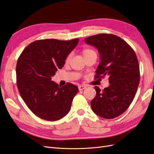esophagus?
I'll return each mask as SVG.
<instances>
[{
	"mask_svg": "<svg viewBox=\"0 0 154 154\" xmlns=\"http://www.w3.org/2000/svg\"><path fill=\"white\" fill-rule=\"evenodd\" d=\"M86 88V85H79L78 87V89H79V91H82V90H84V89Z\"/></svg>",
	"mask_w": 154,
	"mask_h": 154,
	"instance_id": "1",
	"label": "esophagus"
}]
</instances>
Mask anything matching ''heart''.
Listing matches in <instances>:
<instances>
[{
	"label": "heart",
	"mask_w": 154,
	"mask_h": 154,
	"mask_svg": "<svg viewBox=\"0 0 154 154\" xmlns=\"http://www.w3.org/2000/svg\"><path fill=\"white\" fill-rule=\"evenodd\" d=\"M94 53H95V52L93 51V50L89 48H85L84 49H83V51H82V54H83V56L84 57V58L89 57V56L93 54H94ZM72 54L70 53L67 56V57H66V59H65L66 63H69V62L70 61V60H71V58H72Z\"/></svg>",
	"instance_id": "b5f03b06"
}]
</instances>
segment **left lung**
<instances>
[{"label":"left lung","instance_id":"8db88e82","mask_svg":"<svg viewBox=\"0 0 154 154\" xmlns=\"http://www.w3.org/2000/svg\"><path fill=\"white\" fill-rule=\"evenodd\" d=\"M85 42L96 47L100 56L95 78L107 76L110 84L102 91L94 87L97 94L91 102V108L102 118L117 117L130 106L139 84L135 52L125 41L113 34L92 35L85 38Z\"/></svg>","mask_w":154,"mask_h":154}]
</instances>
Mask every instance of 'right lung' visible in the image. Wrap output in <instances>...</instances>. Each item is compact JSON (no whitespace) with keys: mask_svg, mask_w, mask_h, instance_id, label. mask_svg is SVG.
<instances>
[{"mask_svg":"<svg viewBox=\"0 0 154 154\" xmlns=\"http://www.w3.org/2000/svg\"><path fill=\"white\" fill-rule=\"evenodd\" d=\"M78 41L79 39L37 40L29 44L18 58L16 78L19 94L40 119L55 121L70 109L78 87L70 83L59 86L51 77L63 67L66 57Z\"/></svg>","mask_w":154,"mask_h":154,"instance_id":"1","label":"right lung"}]
</instances>
